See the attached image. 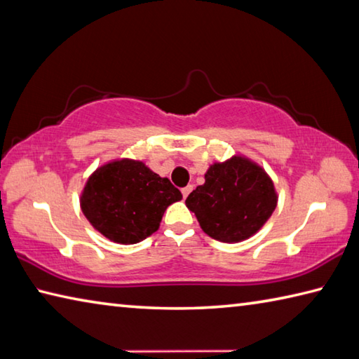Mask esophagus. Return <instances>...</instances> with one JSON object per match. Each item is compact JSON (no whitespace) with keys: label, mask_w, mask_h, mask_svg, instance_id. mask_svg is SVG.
Masks as SVG:
<instances>
[{"label":"esophagus","mask_w":359,"mask_h":359,"mask_svg":"<svg viewBox=\"0 0 359 359\" xmlns=\"http://www.w3.org/2000/svg\"><path fill=\"white\" fill-rule=\"evenodd\" d=\"M192 189H194V186H186V187H182V189H181V194H182V197L186 198L187 195L192 192Z\"/></svg>","instance_id":"esophagus-1"}]
</instances>
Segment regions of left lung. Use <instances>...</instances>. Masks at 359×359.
Returning a JSON list of instances; mask_svg holds the SVG:
<instances>
[{"instance_id":"obj_1","label":"left lung","mask_w":359,"mask_h":359,"mask_svg":"<svg viewBox=\"0 0 359 359\" xmlns=\"http://www.w3.org/2000/svg\"><path fill=\"white\" fill-rule=\"evenodd\" d=\"M186 205L212 239L241 242L269 220L275 211L276 194L261 167L236 156L209 167L205 184L189 194Z\"/></svg>"}]
</instances>
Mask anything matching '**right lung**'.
Listing matches in <instances>:
<instances>
[{
  "mask_svg": "<svg viewBox=\"0 0 359 359\" xmlns=\"http://www.w3.org/2000/svg\"><path fill=\"white\" fill-rule=\"evenodd\" d=\"M182 198L167 178L142 162L121 159L92 175L81 197L92 226L117 243H137L153 234L168 205Z\"/></svg>",
  "mask_w": 359,
  "mask_h": 359,
  "instance_id": "1",
  "label": "right lung"
}]
</instances>
